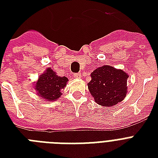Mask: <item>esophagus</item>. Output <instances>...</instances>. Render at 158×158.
<instances>
[{
  "instance_id": "1",
  "label": "esophagus",
  "mask_w": 158,
  "mask_h": 158,
  "mask_svg": "<svg viewBox=\"0 0 158 158\" xmlns=\"http://www.w3.org/2000/svg\"><path fill=\"white\" fill-rule=\"evenodd\" d=\"M80 75H81L80 74H73V76H74V78H75V79H77V78H79V77H80Z\"/></svg>"
}]
</instances>
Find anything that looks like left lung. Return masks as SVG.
<instances>
[{"instance_id": "left-lung-1", "label": "left lung", "mask_w": 158, "mask_h": 158, "mask_svg": "<svg viewBox=\"0 0 158 158\" xmlns=\"http://www.w3.org/2000/svg\"><path fill=\"white\" fill-rule=\"evenodd\" d=\"M128 77L122 69L109 65L98 67L91 74V81L88 84L94 101L108 107L123 101L127 94Z\"/></svg>"}]
</instances>
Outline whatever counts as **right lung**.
Returning a JSON list of instances; mask_svg holds the SVG:
<instances>
[{
	"label": "right lung",
	"instance_id": "right-lung-1",
	"mask_svg": "<svg viewBox=\"0 0 158 158\" xmlns=\"http://www.w3.org/2000/svg\"><path fill=\"white\" fill-rule=\"evenodd\" d=\"M67 81L66 77L58 76L51 68H48L39 76L34 87L38 96L42 98L48 102L55 101L60 97V90L66 86Z\"/></svg>",
	"mask_w": 158,
	"mask_h": 158
}]
</instances>
